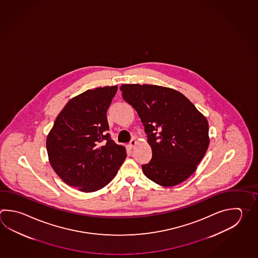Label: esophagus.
<instances>
[{
	"label": "esophagus",
	"instance_id": "34e87169",
	"mask_svg": "<svg viewBox=\"0 0 258 258\" xmlns=\"http://www.w3.org/2000/svg\"><path fill=\"white\" fill-rule=\"evenodd\" d=\"M137 141H135V140H132V141H131V142H130V144H128V148L130 149H132V148H134V146L136 145Z\"/></svg>",
	"mask_w": 258,
	"mask_h": 258
}]
</instances>
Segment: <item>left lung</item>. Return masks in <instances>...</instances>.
Instances as JSON below:
<instances>
[{
    "instance_id": "8db88e82",
    "label": "left lung",
    "mask_w": 258,
    "mask_h": 258,
    "mask_svg": "<svg viewBox=\"0 0 258 258\" xmlns=\"http://www.w3.org/2000/svg\"><path fill=\"white\" fill-rule=\"evenodd\" d=\"M123 99L143 123L152 158L143 173L157 184L175 186L190 177L209 146L206 117L187 97L172 88L125 84Z\"/></svg>"
}]
</instances>
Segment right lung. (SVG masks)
<instances>
[{"mask_svg":"<svg viewBox=\"0 0 258 258\" xmlns=\"http://www.w3.org/2000/svg\"><path fill=\"white\" fill-rule=\"evenodd\" d=\"M117 87L88 89L68 101L46 139L49 161L67 184L85 192L102 189L117 175L125 148L107 133V108Z\"/></svg>","mask_w":258,"mask_h":258,"instance_id":"obj_1","label":"right lung"}]
</instances>
